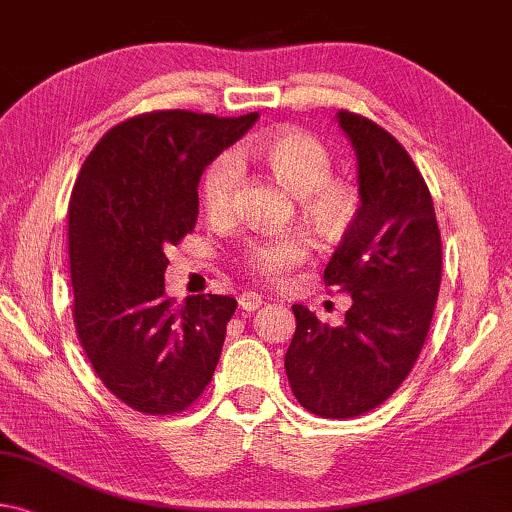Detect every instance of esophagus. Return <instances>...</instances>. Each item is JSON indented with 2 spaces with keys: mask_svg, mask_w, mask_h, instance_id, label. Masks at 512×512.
<instances>
[{
  "mask_svg": "<svg viewBox=\"0 0 512 512\" xmlns=\"http://www.w3.org/2000/svg\"><path fill=\"white\" fill-rule=\"evenodd\" d=\"M259 305H262V296L253 294V291H246V294L239 296V307L243 312H255Z\"/></svg>",
  "mask_w": 512,
  "mask_h": 512,
  "instance_id": "obj_1",
  "label": "esophagus"
}]
</instances>
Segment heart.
<instances>
[{
  "instance_id": "obj_1",
  "label": "heart",
  "mask_w": 512,
  "mask_h": 512,
  "mask_svg": "<svg viewBox=\"0 0 512 512\" xmlns=\"http://www.w3.org/2000/svg\"><path fill=\"white\" fill-rule=\"evenodd\" d=\"M250 157L296 196L300 212L323 237H339L353 223L358 193L348 182L330 177V152L312 134L294 127L275 129L250 148ZM239 175L241 170L232 154H221L209 164L200 184V200L209 216L230 214ZM307 253L310 246L303 234L287 232L248 241L241 250V264L259 278L280 280L294 266L303 264Z\"/></svg>"
}]
</instances>
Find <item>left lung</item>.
Listing matches in <instances>:
<instances>
[{"instance_id":"obj_1","label":"left lung","mask_w":512,"mask_h":512,"mask_svg":"<svg viewBox=\"0 0 512 512\" xmlns=\"http://www.w3.org/2000/svg\"><path fill=\"white\" fill-rule=\"evenodd\" d=\"M335 120L358 157L360 207L323 278L353 305L342 326L291 307L285 371L305 410L351 419L378 408L415 367L440 291L442 239L431 191L403 145L358 113Z\"/></svg>"}]
</instances>
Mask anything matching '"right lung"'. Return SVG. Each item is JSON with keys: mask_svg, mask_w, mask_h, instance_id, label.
I'll return each instance as SVG.
<instances>
[{"mask_svg": "<svg viewBox=\"0 0 512 512\" xmlns=\"http://www.w3.org/2000/svg\"><path fill=\"white\" fill-rule=\"evenodd\" d=\"M259 113L154 111L111 127L68 207L75 328L104 387L145 415L198 399L221 358L230 296L166 298V250L198 221L200 175Z\"/></svg>", "mask_w": 512, "mask_h": 512, "instance_id": "1", "label": "right lung"}]
</instances>
